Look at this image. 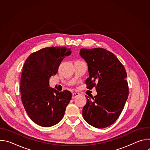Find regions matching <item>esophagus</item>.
Returning <instances> with one entry per match:
<instances>
[{
    "instance_id": "34e87169",
    "label": "esophagus",
    "mask_w": 150,
    "mask_h": 150,
    "mask_svg": "<svg viewBox=\"0 0 150 150\" xmlns=\"http://www.w3.org/2000/svg\"><path fill=\"white\" fill-rule=\"evenodd\" d=\"M79 95V93H72V98H75L76 97H78Z\"/></svg>"
}]
</instances>
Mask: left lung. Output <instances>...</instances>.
I'll return each mask as SVG.
<instances>
[{
  "mask_svg": "<svg viewBox=\"0 0 150 150\" xmlns=\"http://www.w3.org/2000/svg\"><path fill=\"white\" fill-rule=\"evenodd\" d=\"M79 54L88 65L87 88L96 87L97 93L85 96L83 117L95 127L109 126L118 119L129 94L125 69L113 53L102 48L81 49Z\"/></svg>",
  "mask_w": 150,
  "mask_h": 150,
  "instance_id": "1",
  "label": "left lung"
}]
</instances>
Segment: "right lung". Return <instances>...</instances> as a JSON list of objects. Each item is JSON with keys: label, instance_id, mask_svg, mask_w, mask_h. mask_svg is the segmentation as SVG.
I'll list each match as a JSON object with an SVG mask.
<instances>
[{"label": "right lung", "instance_id": "obj_1", "mask_svg": "<svg viewBox=\"0 0 150 150\" xmlns=\"http://www.w3.org/2000/svg\"><path fill=\"white\" fill-rule=\"evenodd\" d=\"M71 49L43 48L31 54L25 62L21 78V100L29 117L40 126L58 123L72 98L69 91L59 92L49 87L50 78L57 74L63 59L71 54Z\"/></svg>", "mask_w": 150, "mask_h": 150}]
</instances>
